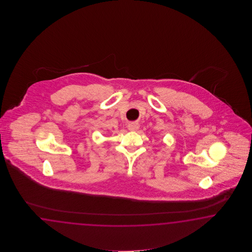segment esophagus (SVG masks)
I'll use <instances>...</instances> for the list:
<instances>
[{
  "label": "esophagus",
  "mask_w": 252,
  "mask_h": 252,
  "mask_svg": "<svg viewBox=\"0 0 252 252\" xmlns=\"http://www.w3.org/2000/svg\"><path fill=\"white\" fill-rule=\"evenodd\" d=\"M128 128L129 130L135 131V130H137L139 128V125L137 123H132V124H128Z\"/></svg>",
  "instance_id": "1"
}]
</instances>
